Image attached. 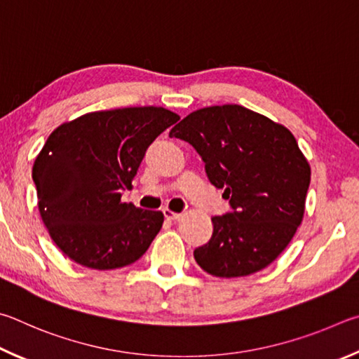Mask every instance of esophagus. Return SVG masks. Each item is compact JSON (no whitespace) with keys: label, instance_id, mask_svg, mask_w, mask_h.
<instances>
[{"label":"esophagus","instance_id":"obj_1","mask_svg":"<svg viewBox=\"0 0 359 359\" xmlns=\"http://www.w3.org/2000/svg\"><path fill=\"white\" fill-rule=\"evenodd\" d=\"M163 216H165L167 221H178V219L181 217V215H178V212H173L172 210H163Z\"/></svg>","mask_w":359,"mask_h":359}]
</instances>
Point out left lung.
Instances as JSON below:
<instances>
[{"mask_svg": "<svg viewBox=\"0 0 359 359\" xmlns=\"http://www.w3.org/2000/svg\"><path fill=\"white\" fill-rule=\"evenodd\" d=\"M197 151L210 183L231 211L215 216L212 236L194 250L203 271L241 278L280 255L304 216L311 167L290 130L246 107L192 111L170 130Z\"/></svg>", "mask_w": 359, "mask_h": 359, "instance_id": "left-lung-1", "label": "left lung"}]
</instances>
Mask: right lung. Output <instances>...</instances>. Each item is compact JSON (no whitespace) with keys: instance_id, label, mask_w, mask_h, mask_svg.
<instances>
[{"instance_id":"add662e5","label":"right lung","mask_w":359,"mask_h":359,"mask_svg":"<svg viewBox=\"0 0 359 359\" xmlns=\"http://www.w3.org/2000/svg\"><path fill=\"white\" fill-rule=\"evenodd\" d=\"M180 116L162 107L93 111L56 128L36 157L37 206L62 254L81 266L115 269L147 252L161 211L121 202L151 143Z\"/></svg>"}]
</instances>
